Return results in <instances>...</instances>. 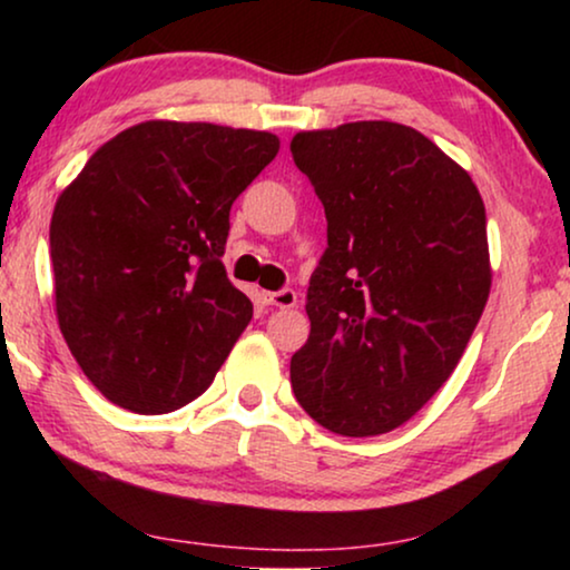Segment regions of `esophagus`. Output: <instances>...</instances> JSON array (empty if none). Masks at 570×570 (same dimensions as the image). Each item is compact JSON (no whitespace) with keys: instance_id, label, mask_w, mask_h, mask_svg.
<instances>
[{"instance_id":"34e87169","label":"esophagus","mask_w":570,"mask_h":570,"mask_svg":"<svg viewBox=\"0 0 570 570\" xmlns=\"http://www.w3.org/2000/svg\"><path fill=\"white\" fill-rule=\"evenodd\" d=\"M262 301L267 303V306H277V308H293L295 303H298V295L291 287H283V291L277 293H262Z\"/></svg>"}]
</instances>
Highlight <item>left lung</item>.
<instances>
[{"label": "left lung", "instance_id": "8db88e82", "mask_svg": "<svg viewBox=\"0 0 570 570\" xmlns=\"http://www.w3.org/2000/svg\"><path fill=\"white\" fill-rule=\"evenodd\" d=\"M291 153L326 215L293 394L326 431L389 433L454 373L480 322L485 205L470 174L404 124L301 131Z\"/></svg>", "mask_w": 570, "mask_h": 570}]
</instances>
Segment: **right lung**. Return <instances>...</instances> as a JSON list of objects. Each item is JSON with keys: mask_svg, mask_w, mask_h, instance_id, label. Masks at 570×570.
I'll list each match as a JSON object with an SVG mask.
<instances>
[{"mask_svg": "<svg viewBox=\"0 0 570 570\" xmlns=\"http://www.w3.org/2000/svg\"><path fill=\"white\" fill-rule=\"evenodd\" d=\"M277 150L269 131L145 121L61 191L59 330L106 400L163 415L213 384L254 314L223 267L230 207Z\"/></svg>", "mask_w": 570, "mask_h": 570, "instance_id": "obj_1", "label": "right lung"}]
</instances>
